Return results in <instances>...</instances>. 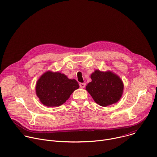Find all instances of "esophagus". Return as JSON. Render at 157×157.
I'll return each instance as SVG.
<instances>
[{"label": "esophagus", "mask_w": 157, "mask_h": 157, "mask_svg": "<svg viewBox=\"0 0 157 157\" xmlns=\"http://www.w3.org/2000/svg\"><path fill=\"white\" fill-rule=\"evenodd\" d=\"M79 86H80L81 88H84L85 86H86V83H84V82L80 83V84H79Z\"/></svg>", "instance_id": "obj_1"}]
</instances>
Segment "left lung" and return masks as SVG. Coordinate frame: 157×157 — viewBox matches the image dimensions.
<instances>
[{"mask_svg":"<svg viewBox=\"0 0 157 157\" xmlns=\"http://www.w3.org/2000/svg\"><path fill=\"white\" fill-rule=\"evenodd\" d=\"M92 81L86 86L94 101L101 106L116 103L121 98L124 84L121 79L110 71L96 70L91 75Z\"/></svg>","mask_w":157,"mask_h":157,"instance_id":"obj_1","label":"left lung"}]
</instances>
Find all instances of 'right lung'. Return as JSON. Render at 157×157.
Wrapping results in <instances>:
<instances>
[{
  "label": "right lung",
  "mask_w": 157,
  "mask_h": 157,
  "mask_svg": "<svg viewBox=\"0 0 157 157\" xmlns=\"http://www.w3.org/2000/svg\"><path fill=\"white\" fill-rule=\"evenodd\" d=\"M79 87L75 79L64 74L48 71L41 76L36 84V94L40 102L47 107H58L68 100Z\"/></svg>",
  "instance_id": "right-lung-1"
}]
</instances>
